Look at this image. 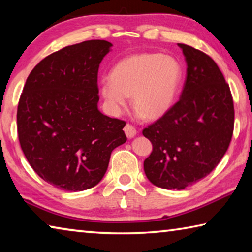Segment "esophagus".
<instances>
[{
    "mask_svg": "<svg viewBox=\"0 0 252 252\" xmlns=\"http://www.w3.org/2000/svg\"><path fill=\"white\" fill-rule=\"evenodd\" d=\"M124 131H125L126 136L128 138H133L135 135L137 134V130L135 129V127L131 126L130 124H127V125L124 127Z\"/></svg>",
    "mask_w": 252,
    "mask_h": 252,
    "instance_id": "obj_1",
    "label": "esophagus"
}]
</instances>
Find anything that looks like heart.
Returning <instances> with one entry per match:
<instances>
[{"label": "heart", "instance_id": "b5f03b06", "mask_svg": "<svg viewBox=\"0 0 252 252\" xmlns=\"http://www.w3.org/2000/svg\"><path fill=\"white\" fill-rule=\"evenodd\" d=\"M183 81V65L176 57L142 53L119 61L100 92L111 115H121L131 95L138 118L157 119L171 109Z\"/></svg>", "mask_w": 252, "mask_h": 252}]
</instances>
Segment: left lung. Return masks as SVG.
<instances>
[{"mask_svg": "<svg viewBox=\"0 0 252 252\" xmlns=\"http://www.w3.org/2000/svg\"><path fill=\"white\" fill-rule=\"evenodd\" d=\"M187 77L179 101L143 129L153 150L144 171L153 185L181 190L203 179L220 163L234 127L229 84L214 61L185 44Z\"/></svg>", "mask_w": 252, "mask_h": 252, "instance_id": "left-lung-1", "label": "left lung"}]
</instances>
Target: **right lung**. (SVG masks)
<instances>
[{"instance_id": "right-lung-1", "label": "right lung", "mask_w": 252, "mask_h": 252, "mask_svg": "<svg viewBox=\"0 0 252 252\" xmlns=\"http://www.w3.org/2000/svg\"><path fill=\"white\" fill-rule=\"evenodd\" d=\"M113 44L87 40L40 61L18 104L21 149L41 179L66 191L98 185L126 123L98 109V69Z\"/></svg>"}]
</instances>
